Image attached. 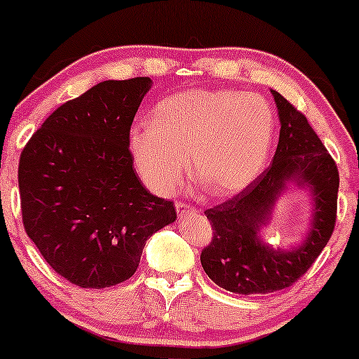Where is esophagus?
I'll use <instances>...</instances> for the list:
<instances>
[{
	"label": "esophagus",
	"mask_w": 359,
	"mask_h": 359,
	"mask_svg": "<svg viewBox=\"0 0 359 359\" xmlns=\"http://www.w3.org/2000/svg\"><path fill=\"white\" fill-rule=\"evenodd\" d=\"M175 208H176V212L180 214V217H183V215H186V214L198 212V210H196V208H193V205H189V204H186V203H181V201H178V203L175 204Z\"/></svg>",
	"instance_id": "1"
}]
</instances>
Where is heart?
Listing matches in <instances>:
<instances>
[{
    "label": "heart",
    "instance_id": "heart-1",
    "mask_svg": "<svg viewBox=\"0 0 359 359\" xmlns=\"http://www.w3.org/2000/svg\"><path fill=\"white\" fill-rule=\"evenodd\" d=\"M273 111L252 93L188 90L161 100L132 127L129 149L151 188L171 194L191 175L201 193L230 198L248 188L271 147Z\"/></svg>",
    "mask_w": 359,
    "mask_h": 359
}]
</instances>
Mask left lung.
Masks as SVG:
<instances>
[{
	"mask_svg": "<svg viewBox=\"0 0 359 359\" xmlns=\"http://www.w3.org/2000/svg\"><path fill=\"white\" fill-rule=\"evenodd\" d=\"M281 130L273 163L242 193L205 210L212 240L201 264L217 286L237 294H266L292 286L312 266L337 222L340 176L335 160L307 117L273 91ZM289 182L311 189L314 219L308 237L291 250L273 249L259 237L272 205Z\"/></svg>",
	"mask_w": 359,
	"mask_h": 359,
	"instance_id": "obj_1",
	"label": "left lung"
}]
</instances>
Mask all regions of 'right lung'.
I'll return each instance as SVG.
<instances>
[{"instance_id": "1", "label": "right lung", "mask_w": 359, "mask_h": 359, "mask_svg": "<svg viewBox=\"0 0 359 359\" xmlns=\"http://www.w3.org/2000/svg\"><path fill=\"white\" fill-rule=\"evenodd\" d=\"M149 76L97 83L57 107L19 160L22 224L72 284L102 289L135 273L145 242L175 222L173 201L145 189L129 150Z\"/></svg>"}]
</instances>
